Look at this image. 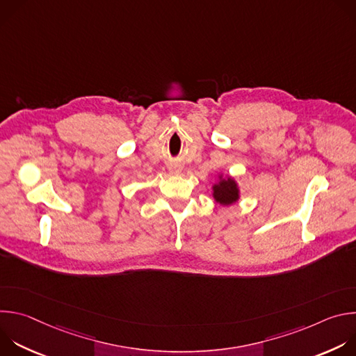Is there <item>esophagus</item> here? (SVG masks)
Segmentation results:
<instances>
[{
  "label": "esophagus",
  "instance_id": "1",
  "mask_svg": "<svg viewBox=\"0 0 356 356\" xmlns=\"http://www.w3.org/2000/svg\"><path fill=\"white\" fill-rule=\"evenodd\" d=\"M175 172H176V173H177V172H179V170H176V168H175Z\"/></svg>",
  "mask_w": 356,
  "mask_h": 356
}]
</instances>
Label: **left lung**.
Listing matches in <instances>:
<instances>
[{
	"mask_svg": "<svg viewBox=\"0 0 356 356\" xmlns=\"http://www.w3.org/2000/svg\"><path fill=\"white\" fill-rule=\"evenodd\" d=\"M214 198L220 204L228 206L238 200V188L232 179H222L214 186Z\"/></svg>",
	"mask_w": 356,
	"mask_h": 356,
	"instance_id": "obj_1",
	"label": "left lung"
}]
</instances>
